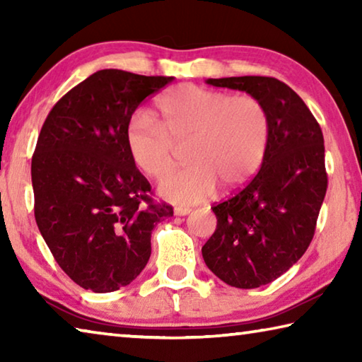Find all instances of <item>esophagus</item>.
I'll return each mask as SVG.
<instances>
[{
    "mask_svg": "<svg viewBox=\"0 0 362 362\" xmlns=\"http://www.w3.org/2000/svg\"><path fill=\"white\" fill-rule=\"evenodd\" d=\"M189 212H192V209H188V207H177L174 211L175 216H188Z\"/></svg>",
    "mask_w": 362,
    "mask_h": 362,
    "instance_id": "1",
    "label": "esophagus"
}]
</instances>
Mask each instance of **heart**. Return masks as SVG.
Wrapping results in <instances>:
<instances>
[{
    "label": "heart",
    "mask_w": 362,
    "mask_h": 362,
    "mask_svg": "<svg viewBox=\"0 0 362 362\" xmlns=\"http://www.w3.org/2000/svg\"><path fill=\"white\" fill-rule=\"evenodd\" d=\"M155 122L134 118L127 150L145 175L161 180L175 166L177 146H187V169L169 175L159 192L175 204H194L216 192L243 187L265 158L269 116L252 95L180 84L156 100Z\"/></svg>",
    "instance_id": "b5f03b06"
}]
</instances>
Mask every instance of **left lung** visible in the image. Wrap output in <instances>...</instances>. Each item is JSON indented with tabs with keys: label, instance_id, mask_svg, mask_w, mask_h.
<instances>
[{
	"label": "left lung",
	"instance_id": "1",
	"mask_svg": "<svg viewBox=\"0 0 362 362\" xmlns=\"http://www.w3.org/2000/svg\"><path fill=\"white\" fill-rule=\"evenodd\" d=\"M257 97L269 116L262 168L241 192L212 207L217 228L201 249L228 286L255 289L284 274L313 240L327 189L321 127L289 86L268 76L209 78Z\"/></svg>",
	"mask_w": 362,
	"mask_h": 362
}]
</instances>
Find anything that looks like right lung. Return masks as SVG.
Returning a JSON list of instances; mask_svg holds the SVG:
<instances>
[{
	"instance_id": "add662e5",
	"label": "right lung",
	"mask_w": 362,
	"mask_h": 362,
	"mask_svg": "<svg viewBox=\"0 0 362 362\" xmlns=\"http://www.w3.org/2000/svg\"><path fill=\"white\" fill-rule=\"evenodd\" d=\"M174 76L107 69L49 112L32 158L36 225L59 267L97 293L131 284L151 254V230L173 217L153 203L127 150L132 113Z\"/></svg>"
}]
</instances>
